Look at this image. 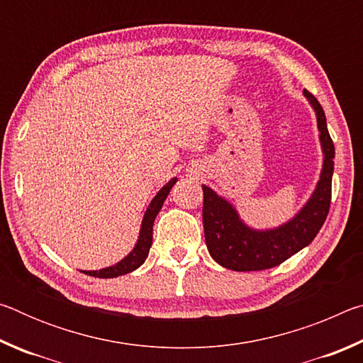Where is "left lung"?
Here are the masks:
<instances>
[{
  "mask_svg": "<svg viewBox=\"0 0 363 363\" xmlns=\"http://www.w3.org/2000/svg\"><path fill=\"white\" fill-rule=\"evenodd\" d=\"M317 113L323 149L320 181L311 200L296 216L272 230H253L245 225L233 206L203 186V229L208 251L223 267L250 272L275 267L314 240L328 216L331 203L335 145L330 138L327 118L320 104L309 91H304Z\"/></svg>",
  "mask_w": 363,
  "mask_h": 363,
  "instance_id": "1",
  "label": "left lung"
}]
</instances>
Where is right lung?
Returning a JSON list of instances; mask_svg holds the SVG:
<instances>
[{
    "mask_svg": "<svg viewBox=\"0 0 363 363\" xmlns=\"http://www.w3.org/2000/svg\"><path fill=\"white\" fill-rule=\"evenodd\" d=\"M176 177H173L167 186H164L160 192L155 195V199L150 201L149 208L144 214L143 219V227H140V233H139V240L136 243V247L128 255L125 259L120 261L115 266H110L101 270H82L86 275H93V277H99V279H113L118 277V275H125L130 274L133 270H136L140 264H144V261L149 256V251L152 247V233H153V220H155L158 211L162 210L163 201L167 199L171 187L176 184Z\"/></svg>",
    "mask_w": 363,
    "mask_h": 363,
    "instance_id": "add662e5",
    "label": "right lung"
}]
</instances>
